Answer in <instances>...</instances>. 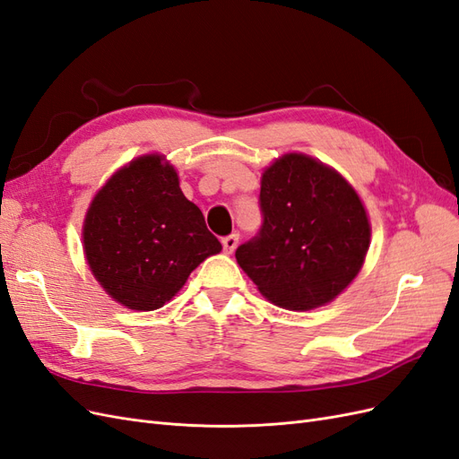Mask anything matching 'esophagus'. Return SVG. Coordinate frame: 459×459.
Returning <instances> with one entry per match:
<instances>
[{
  "mask_svg": "<svg viewBox=\"0 0 459 459\" xmlns=\"http://www.w3.org/2000/svg\"><path fill=\"white\" fill-rule=\"evenodd\" d=\"M238 243H239V233H231V235H228V238L221 239V247H224V253L231 255L235 248H238Z\"/></svg>",
  "mask_w": 459,
  "mask_h": 459,
  "instance_id": "34e87169",
  "label": "esophagus"
}]
</instances>
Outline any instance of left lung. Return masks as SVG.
<instances>
[{
	"mask_svg": "<svg viewBox=\"0 0 459 459\" xmlns=\"http://www.w3.org/2000/svg\"><path fill=\"white\" fill-rule=\"evenodd\" d=\"M258 204L262 226L235 258L268 300L310 310L354 280L369 247V221L342 176L290 152L262 174Z\"/></svg>",
	"mask_w": 459,
	"mask_h": 459,
	"instance_id": "left-lung-1",
	"label": "left lung"
}]
</instances>
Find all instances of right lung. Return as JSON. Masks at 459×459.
<instances>
[{
  "instance_id": "obj_1",
  "label": "right lung",
  "mask_w": 459,
  "mask_h": 459,
  "mask_svg": "<svg viewBox=\"0 0 459 459\" xmlns=\"http://www.w3.org/2000/svg\"><path fill=\"white\" fill-rule=\"evenodd\" d=\"M84 251L110 297L132 310H157L221 245L199 206L184 197L172 166L147 155L124 166L95 195Z\"/></svg>"
}]
</instances>
